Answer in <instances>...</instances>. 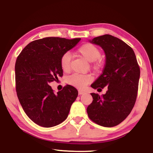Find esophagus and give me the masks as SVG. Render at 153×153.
Returning a JSON list of instances; mask_svg holds the SVG:
<instances>
[{"label":"esophagus","instance_id":"34e87169","mask_svg":"<svg viewBox=\"0 0 153 153\" xmlns=\"http://www.w3.org/2000/svg\"><path fill=\"white\" fill-rule=\"evenodd\" d=\"M78 93H79V95H82V94H83L85 92H84L83 91H82L81 90H78Z\"/></svg>","mask_w":153,"mask_h":153}]
</instances>
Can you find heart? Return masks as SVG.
I'll list each match as a JSON object with an SVG mask.
<instances>
[{"mask_svg": "<svg viewBox=\"0 0 153 153\" xmlns=\"http://www.w3.org/2000/svg\"><path fill=\"white\" fill-rule=\"evenodd\" d=\"M78 53L82 57L90 62H94L99 59L101 53L99 49L90 43L84 44L78 49ZM71 55L69 53H65L60 59V65L64 72H68L70 68ZM91 81V77L89 75L72 74L67 79V83L70 85L77 88L83 89Z\"/></svg>", "mask_w": 153, "mask_h": 153, "instance_id": "obj_1", "label": "heart"}]
</instances>
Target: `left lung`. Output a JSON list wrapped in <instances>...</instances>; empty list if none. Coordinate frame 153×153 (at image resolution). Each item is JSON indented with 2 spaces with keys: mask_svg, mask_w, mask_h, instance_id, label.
<instances>
[{
  "mask_svg": "<svg viewBox=\"0 0 153 153\" xmlns=\"http://www.w3.org/2000/svg\"><path fill=\"white\" fill-rule=\"evenodd\" d=\"M89 42L100 46L106 57L102 73L91 87L98 90L108 88L101 96L91 94L93 101L87 112L98 125L112 127L124 120L132 111L137 98L140 69L133 50L121 39L106 34Z\"/></svg>",
  "mask_w": 153,
  "mask_h": 153,
  "instance_id": "1",
  "label": "left lung"
}]
</instances>
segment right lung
Segmentation results:
<instances>
[{
    "mask_svg": "<svg viewBox=\"0 0 153 153\" xmlns=\"http://www.w3.org/2000/svg\"><path fill=\"white\" fill-rule=\"evenodd\" d=\"M80 40L55 37L37 39L28 44L16 59L18 98L25 114L39 126L53 127L64 121L78 96L76 89L69 85L55 94L49 83L62 76L60 59Z\"/></svg>",
    "mask_w": 153,
    "mask_h": 153,
    "instance_id": "right-lung-1",
    "label": "right lung"
}]
</instances>
